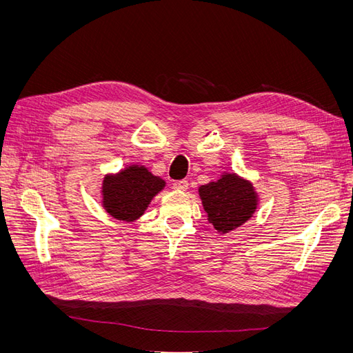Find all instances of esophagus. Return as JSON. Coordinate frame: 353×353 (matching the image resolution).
Here are the masks:
<instances>
[{"mask_svg":"<svg viewBox=\"0 0 353 353\" xmlns=\"http://www.w3.org/2000/svg\"><path fill=\"white\" fill-rule=\"evenodd\" d=\"M172 188L176 191H187L188 190V181L183 179V181H175L172 184Z\"/></svg>","mask_w":353,"mask_h":353,"instance_id":"obj_1","label":"esophagus"}]
</instances>
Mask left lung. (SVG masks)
<instances>
[{"label":"left lung","mask_w":353,"mask_h":353,"mask_svg":"<svg viewBox=\"0 0 353 353\" xmlns=\"http://www.w3.org/2000/svg\"><path fill=\"white\" fill-rule=\"evenodd\" d=\"M203 209L208 221L221 234H227L248 222L258 209L259 197L250 181L237 174H222L199 188Z\"/></svg>","instance_id":"1"}]
</instances>
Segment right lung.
<instances>
[{
  "instance_id": "add662e5",
  "label": "right lung",
  "mask_w": 353,
  "mask_h": 353,
  "mask_svg": "<svg viewBox=\"0 0 353 353\" xmlns=\"http://www.w3.org/2000/svg\"><path fill=\"white\" fill-rule=\"evenodd\" d=\"M165 181L143 165H130L108 174L101 185V205L117 221L134 222L144 215L153 197L165 188Z\"/></svg>"
}]
</instances>
